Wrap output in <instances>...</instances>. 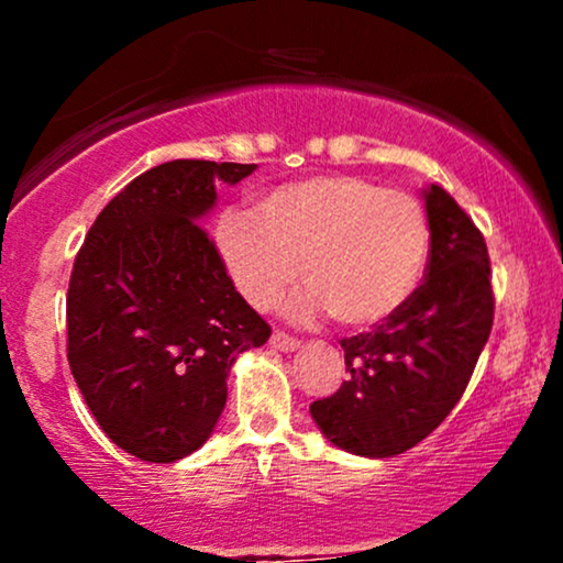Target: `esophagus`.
<instances>
[{
  "label": "esophagus",
  "instance_id": "1",
  "mask_svg": "<svg viewBox=\"0 0 563 563\" xmlns=\"http://www.w3.org/2000/svg\"><path fill=\"white\" fill-rule=\"evenodd\" d=\"M269 344H273L277 352H296V349L301 346V341L294 339V335L283 333V331H275L273 339H269Z\"/></svg>",
  "mask_w": 563,
  "mask_h": 563
}]
</instances>
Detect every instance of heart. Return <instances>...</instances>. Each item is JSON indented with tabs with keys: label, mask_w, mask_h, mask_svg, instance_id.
Returning a JSON list of instances; mask_svg holds the SVG:
<instances>
[{
	"label": "heart",
	"mask_w": 563,
	"mask_h": 563,
	"mask_svg": "<svg viewBox=\"0 0 563 563\" xmlns=\"http://www.w3.org/2000/svg\"><path fill=\"white\" fill-rule=\"evenodd\" d=\"M211 238L251 307L273 309L303 275L296 318L331 312L339 325L371 328L416 294L429 219L410 192L357 174H312L267 190L256 211L224 209Z\"/></svg>",
	"instance_id": "obj_1"
}]
</instances>
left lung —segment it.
Segmentation results:
<instances>
[{
    "mask_svg": "<svg viewBox=\"0 0 563 563\" xmlns=\"http://www.w3.org/2000/svg\"><path fill=\"white\" fill-rule=\"evenodd\" d=\"M431 251L426 280L371 333L341 339L349 380L309 405L335 448L394 457L416 448L466 391L495 318L482 232L448 190H423Z\"/></svg>",
    "mask_w": 563,
    "mask_h": 563,
    "instance_id": "8db88e82",
    "label": "left lung"
}]
</instances>
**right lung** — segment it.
Segmentation results:
<instances>
[{
    "mask_svg": "<svg viewBox=\"0 0 563 563\" xmlns=\"http://www.w3.org/2000/svg\"><path fill=\"white\" fill-rule=\"evenodd\" d=\"M256 164L179 158L115 196L76 254L68 283V365L113 444L174 463L211 437L230 367L269 339L232 286L200 219L217 185Z\"/></svg>",
    "mask_w": 563,
    "mask_h": 563,
    "instance_id": "right-lung-1",
    "label": "right lung"
}]
</instances>
